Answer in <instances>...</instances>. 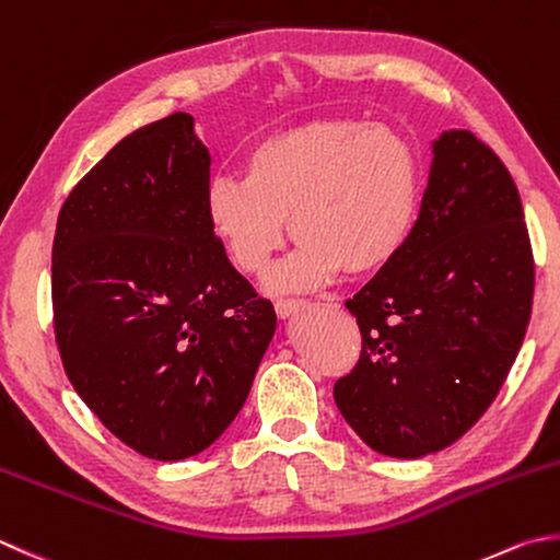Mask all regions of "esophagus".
Returning a JSON list of instances; mask_svg holds the SVG:
<instances>
[{
    "label": "esophagus",
    "instance_id": "34e87169",
    "mask_svg": "<svg viewBox=\"0 0 560 560\" xmlns=\"http://www.w3.org/2000/svg\"><path fill=\"white\" fill-rule=\"evenodd\" d=\"M307 300H278L276 302V312L280 319H290V316L300 314L304 307H307Z\"/></svg>",
    "mask_w": 560,
    "mask_h": 560
}]
</instances>
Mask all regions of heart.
Returning a JSON list of instances; mask_svg holds the SVG:
<instances>
[{
  "mask_svg": "<svg viewBox=\"0 0 560 560\" xmlns=\"http://www.w3.org/2000/svg\"><path fill=\"white\" fill-rule=\"evenodd\" d=\"M421 192L417 149L383 124L322 119L253 145L244 180L207 187V226L229 260L262 276L288 241L298 250L272 284L304 290L339 272L387 268L415 231Z\"/></svg>",
  "mask_w": 560,
  "mask_h": 560,
  "instance_id": "1",
  "label": "heart"
}]
</instances>
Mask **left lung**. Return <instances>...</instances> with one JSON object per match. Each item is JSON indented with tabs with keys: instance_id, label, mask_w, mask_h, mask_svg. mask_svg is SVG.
Segmentation results:
<instances>
[{
	"instance_id": "obj_1",
	"label": "left lung",
	"mask_w": 560,
	"mask_h": 560,
	"mask_svg": "<svg viewBox=\"0 0 560 560\" xmlns=\"http://www.w3.org/2000/svg\"><path fill=\"white\" fill-rule=\"evenodd\" d=\"M532 300L534 256L510 171L470 131H444L407 246L346 302L363 348L336 380V407L383 456L451 446L498 397Z\"/></svg>"
}]
</instances>
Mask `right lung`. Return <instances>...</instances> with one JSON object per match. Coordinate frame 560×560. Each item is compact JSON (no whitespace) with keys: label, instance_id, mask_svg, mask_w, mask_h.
I'll return each mask as SVG.
<instances>
[{"label":"right lung","instance_id":"right-lung-1","mask_svg":"<svg viewBox=\"0 0 560 560\" xmlns=\"http://www.w3.org/2000/svg\"><path fill=\"white\" fill-rule=\"evenodd\" d=\"M209 165L189 114L141 126L72 187L52 238L62 368L102 424L155 460L224 434L278 322L207 226Z\"/></svg>","mask_w":560,"mask_h":560}]
</instances>
